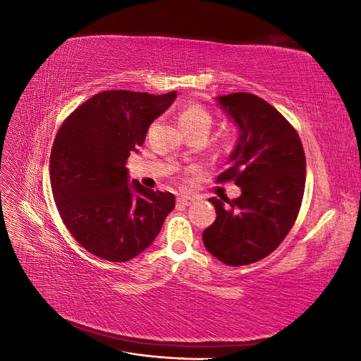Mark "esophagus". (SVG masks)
Here are the masks:
<instances>
[{
	"label": "esophagus",
	"mask_w": 361,
	"mask_h": 361,
	"mask_svg": "<svg viewBox=\"0 0 361 361\" xmlns=\"http://www.w3.org/2000/svg\"><path fill=\"white\" fill-rule=\"evenodd\" d=\"M192 200H194V199L191 197V195H179V197H178V202H179L180 204H183V206L191 204Z\"/></svg>",
	"instance_id": "1"
}]
</instances>
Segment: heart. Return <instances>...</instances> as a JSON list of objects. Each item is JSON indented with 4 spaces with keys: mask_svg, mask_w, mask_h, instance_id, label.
Returning a JSON list of instances; mask_svg holds the SVG:
<instances>
[{
    "mask_svg": "<svg viewBox=\"0 0 361 361\" xmlns=\"http://www.w3.org/2000/svg\"><path fill=\"white\" fill-rule=\"evenodd\" d=\"M178 123L183 133L202 129L207 134L212 126V116L200 105H188L178 114Z\"/></svg>",
    "mask_w": 361,
    "mask_h": 361,
    "instance_id": "obj_1",
    "label": "heart"
}]
</instances>
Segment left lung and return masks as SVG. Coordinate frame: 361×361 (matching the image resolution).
<instances>
[{"instance_id":"obj_1","label":"left lung","mask_w":361,"mask_h":361,"mask_svg":"<svg viewBox=\"0 0 361 361\" xmlns=\"http://www.w3.org/2000/svg\"><path fill=\"white\" fill-rule=\"evenodd\" d=\"M239 129L231 167L218 182L233 180L235 200L211 197L215 221L203 232L209 253L231 267L267 257L297 220L305 187V155L295 128L262 97L238 92L216 97Z\"/></svg>"}]
</instances>
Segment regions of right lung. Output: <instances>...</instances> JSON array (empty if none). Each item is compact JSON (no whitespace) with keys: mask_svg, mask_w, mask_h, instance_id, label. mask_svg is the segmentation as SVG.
<instances>
[{"mask_svg":"<svg viewBox=\"0 0 361 361\" xmlns=\"http://www.w3.org/2000/svg\"><path fill=\"white\" fill-rule=\"evenodd\" d=\"M176 96L101 92L60 126L49 159L52 195L64 226L89 253L110 262L134 259L173 211L171 192L129 185L125 166Z\"/></svg>","mask_w":361,"mask_h":361,"instance_id":"obj_1","label":"right lung"}]
</instances>
